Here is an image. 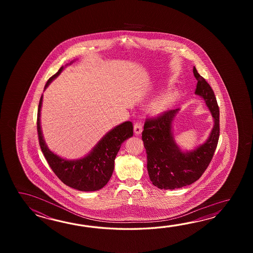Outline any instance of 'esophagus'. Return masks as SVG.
<instances>
[{
    "label": "esophagus",
    "mask_w": 253,
    "mask_h": 253,
    "mask_svg": "<svg viewBox=\"0 0 253 253\" xmlns=\"http://www.w3.org/2000/svg\"><path fill=\"white\" fill-rule=\"evenodd\" d=\"M142 130H143V127H142V123H141V122H136V123L134 125V134L138 135V134L142 133Z\"/></svg>",
    "instance_id": "1"
}]
</instances>
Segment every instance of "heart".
I'll return each mask as SVG.
<instances>
[{"label": "heart", "instance_id": "1", "mask_svg": "<svg viewBox=\"0 0 253 253\" xmlns=\"http://www.w3.org/2000/svg\"><path fill=\"white\" fill-rule=\"evenodd\" d=\"M175 100V94L167 92L154 99L149 106V111L153 115H160L171 108Z\"/></svg>", "mask_w": 253, "mask_h": 253}]
</instances>
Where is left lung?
<instances>
[{"instance_id":"left-lung-1","label":"left lung","mask_w":253,"mask_h":253,"mask_svg":"<svg viewBox=\"0 0 253 253\" xmlns=\"http://www.w3.org/2000/svg\"><path fill=\"white\" fill-rule=\"evenodd\" d=\"M197 81L195 94L204 98L209 108L213 126L205 143L191 151L176 144L172 123L180 108L169 110L158 118L146 119L142 140L147 154V171L151 182L159 189L182 188L197 181L209 166L220 135V111L214 92L194 67Z\"/></svg>"}]
</instances>
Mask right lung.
Wrapping results in <instances>:
<instances>
[{"instance_id":"obj_1","label":"right lung","mask_w":253,"mask_h":253,"mask_svg":"<svg viewBox=\"0 0 253 253\" xmlns=\"http://www.w3.org/2000/svg\"><path fill=\"white\" fill-rule=\"evenodd\" d=\"M64 67H61L55 75L48 79L44 90L61 73ZM42 98L43 95H42L39 103L37 130L41 148L52 171L62 183L71 188L82 192H92L103 188L112 176L115 158L120 146L133 135L132 122L126 121L111 129L84 157L68 160L49 150L43 138L41 126Z\"/></svg>"}]
</instances>
